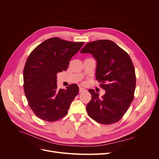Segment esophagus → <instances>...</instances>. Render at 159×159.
I'll use <instances>...</instances> for the list:
<instances>
[{"label":"esophagus","mask_w":159,"mask_h":159,"mask_svg":"<svg viewBox=\"0 0 159 159\" xmlns=\"http://www.w3.org/2000/svg\"><path fill=\"white\" fill-rule=\"evenodd\" d=\"M86 91V89L84 88H79V93H82V92H84V91Z\"/></svg>","instance_id":"1"}]
</instances>
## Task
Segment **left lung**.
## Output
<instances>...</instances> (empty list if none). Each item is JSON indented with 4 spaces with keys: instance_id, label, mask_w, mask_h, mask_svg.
Segmentation results:
<instances>
[{
    "instance_id": "obj_1",
    "label": "left lung",
    "mask_w": 159,
    "mask_h": 159,
    "mask_svg": "<svg viewBox=\"0 0 159 159\" xmlns=\"http://www.w3.org/2000/svg\"><path fill=\"white\" fill-rule=\"evenodd\" d=\"M81 53H90L97 61L96 79L106 93L102 97L89 89L91 99L86 106L88 115L95 121L110 124L118 122L134 98L136 77L129 55L114 42L98 40L87 43Z\"/></svg>"
}]
</instances>
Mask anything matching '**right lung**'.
Instances as JSON below:
<instances>
[{
	"label": "right lung",
	"mask_w": 159,
	"mask_h": 159,
	"mask_svg": "<svg viewBox=\"0 0 159 159\" xmlns=\"http://www.w3.org/2000/svg\"><path fill=\"white\" fill-rule=\"evenodd\" d=\"M84 43L58 37L47 39L29 55L24 68V90L28 104L42 120L54 122L64 116L79 91L77 84L57 88V74L66 70Z\"/></svg>",
	"instance_id": "add662e5"
}]
</instances>
